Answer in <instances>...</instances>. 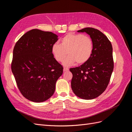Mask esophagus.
Masks as SVG:
<instances>
[{"label":"esophagus","instance_id":"34e87169","mask_svg":"<svg viewBox=\"0 0 132 132\" xmlns=\"http://www.w3.org/2000/svg\"><path fill=\"white\" fill-rule=\"evenodd\" d=\"M68 70H69V69L68 68L64 67V68H63V71H64V72H65V71H68Z\"/></svg>","mask_w":132,"mask_h":132}]
</instances>
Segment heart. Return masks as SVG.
Instances as JSON below:
<instances>
[{
  "instance_id": "obj_1",
  "label": "heart",
  "mask_w": 132,
  "mask_h": 132,
  "mask_svg": "<svg viewBox=\"0 0 132 132\" xmlns=\"http://www.w3.org/2000/svg\"><path fill=\"white\" fill-rule=\"evenodd\" d=\"M93 51V42L87 35L68 34L61 41V45L54 43L52 47V53L57 61L63 62L65 66H71L77 62L82 64L90 58Z\"/></svg>"
}]
</instances>
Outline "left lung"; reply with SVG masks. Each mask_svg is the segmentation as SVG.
Masks as SVG:
<instances>
[{"label": "left lung", "instance_id": "8db88e82", "mask_svg": "<svg viewBox=\"0 0 132 132\" xmlns=\"http://www.w3.org/2000/svg\"><path fill=\"white\" fill-rule=\"evenodd\" d=\"M86 32L93 42L90 58L78 67L70 68L71 86L74 93L84 100L96 98L105 91L113 70L112 46L101 31L91 27L78 31Z\"/></svg>", "mask_w": 132, "mask_h": 132}]
</instances>
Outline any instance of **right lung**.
Returning <instances> with one entry per match:
<instances>
[{
  "label": "right lung",
  "instance_id": "1",
  "mask_svg": "<svg viewBox=\"0 0 132 132\" xmlns=\"http://www.w3.org/2000/svg\"><path fill=\"white\" fill-rule=\"evenodd\" d=\"M58 37L51 32L33 29L15 44L11 70L19 90L29 100L42 102L54 93L63 69L52 53Z\"/></svg>",
  "mask_w": 132,
  "mask_h": 132
}]
</instances>
